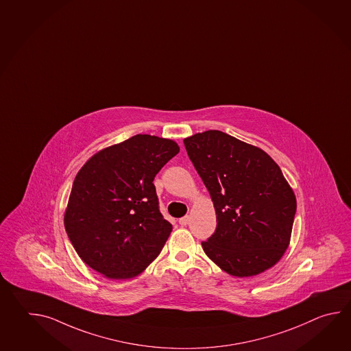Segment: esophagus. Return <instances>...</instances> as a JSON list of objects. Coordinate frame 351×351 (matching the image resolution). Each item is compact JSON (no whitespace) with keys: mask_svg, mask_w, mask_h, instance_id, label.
<instances>
[{"mask_svg":"<svg viewBox=\"0 0 351 351\" xmlns=\"http://www.w3.org/2000/svg\"><path fill=\"white\" fill-rule=\"evenodd\" d=\"M189 222H190V216H189V215H186V216H184V217L179 219V223L180 225H182V226H185V225H187Z\"/></svg>","mask_w":351,"mask_h":351,"instance_id":"esophagus-1","label":"esophagus"}]
</instances>
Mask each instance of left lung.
I'll return each instance as SVG.
<instances>
[{
	"mask_svg": "<svg viewBox=\"0 0 351 351\" xmlns=\"http://www.w3.org/2000/svg\"><path fill=\"white\" fill-rule=\"evenodd\" d=\"M210 193L217 226L202 249L223 271L247 278L279 261L289 246L296 199L265 151L219 130L184 140Z\"/></svg>",
	"mask_w": 351,
	"mask_h": 351,
	"instance_id": "1",
	"label": "left lung"
}]
</instances>
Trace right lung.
Returning <instances> with one entry per match:
<instances>
[{
	"label": "right lung",
	"instance_id": "add662e5",
	"mask_svg": "<svg viewBox=\"0 0 351 351\" xmlns=\"http://www.w3.org/2000/svg\"><path fill=\"white\" fill-rule=\"evenodd\" d=\"M179 151L169 138L136 135L81 167L64 220L85 264L108 279H131L158 258L172 225L160 213L152 181Z\"/></svg>",
	"mask_w": 351,
	"mask_h": 351
}]
</instances>
